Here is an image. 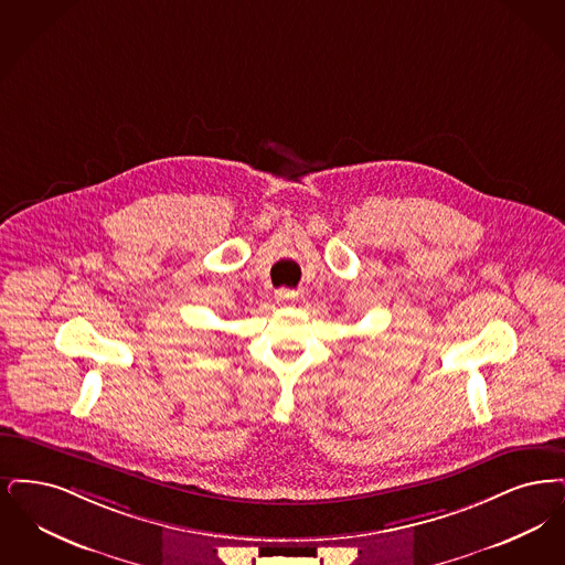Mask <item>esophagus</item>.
Returning a JSON list of instances; mask_svg holds the SVG:
<instances>
[{"mask_svg": "<svg viewBox=\"0 0 565 565\" xmlns=\"http://www.w3.org/2000/svg\"><path fill=\"white\" fill-rule=\"evenodd\" d=\"M276 299H278L280 303H294L295 299H297V294L291 291V289H280V291L276 294Z\"/></svg>", "mask_w": 565, "mask_h": 565, "instance_id": "34e87169", "label": "esophagus"}]
</instances>
